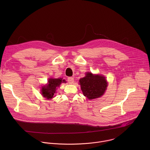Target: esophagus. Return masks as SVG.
I'll list each match as a JSON object with an SVG mask.
<instances>
[{"label": "esophagus", "mask_w": 150, "mask_h": 150, "mask_svg": "<svg viewBox=\"0 0 150 150\" xmlns=\"http://www.w3.org/2000/svg\"><path fill=\"white\" fill-rule=\"evenodd\" d=\"M68 82L69 83H73V82H74V78H73V77H69L68 78Z\"/></svg>", "instance_id": "obj_1"}]
</instances>
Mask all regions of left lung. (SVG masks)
Returning a JSON list of instances; mask_svg holds the SVG:
<instances>
[{
  "mask_svg": "<svg viewBox=\"0 0 150 150\" xmlns=\"http://www.w3.org/2000/svg\"><path fill=\"white\" fill-rule=\"evenodd\" d=\"M81 90L85 97L90 100L98 98L103 95L108 82L102 75H94L91 73H87L85 77L79 80Z\"/></svg>",
  "mask_w": 150,
  "mask_h": 150,
  "instance_id": "obj_1",
  "label": "left lung"
}]
</instances>
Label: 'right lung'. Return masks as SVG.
I'll return each instance as SVG.
<instances>
[{
	"instance_id": "1",
	"label": "right lung",
	"mask_w": 150,
	"mask_h": 150,
	"mask_svg": "<svg viewBox=\"0 0 150 150\" xmlns=\"http://www.w3.org/2000/svg\"><path fill=\"white\" fill-rule=\"evenodd\" d=\"M64 82L65 81L62 80V78H50L48 81V84L42 87V95L47 99L53 98L54 93H56L57 87H59L61 83Z\"/></svg>"
}]
</instances>
